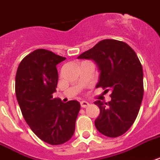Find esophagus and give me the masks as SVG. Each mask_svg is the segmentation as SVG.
Here are the masks:
<instances>
[{
  "label": "esophagus",
  "mask_w": 160,
  "mask_h": 160,
  "mask_svg": "<svg viewBox=\"0 0 160 160\" xmlns=\"http://www.w3.org/2000/svg\"><path fill=\"white\" fill-rule=\"evenodd\" d=\"M89 106V103L87 102H85V101H82L80 102V107H83V108H85Z\"/></svg>",
  "instance_id": "34e87169"
}]
</instances>
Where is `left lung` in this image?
<instances>
[{
	"label": "left lung",
	"mask_w": 160,
	"mask_h": 160,
	"mask_svg": "<svg viewBox=\"0 0 160 160\" xmlns=\"http://www.w3.org/2000/svg\"><path fill=\"white\" fill-rule=\"evenodd\" d=\"M78 58L93 59L101 71L96 87L112 91L110 102H95L100 108L96 129L109 138L122 135L133 124L143 96V74L137 54L126 42L104 39Z\"/></svg>",
	"instance_id": "1"
}]
</instances>
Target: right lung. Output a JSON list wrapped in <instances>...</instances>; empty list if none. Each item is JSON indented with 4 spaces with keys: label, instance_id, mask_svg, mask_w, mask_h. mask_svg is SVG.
I'll return each instance as SVG.
<instances>
[{
    "label": "right lung",
    "instance_id": "1",
    "mask_svg": "<svg viewBox=\"0 0 160 160\" xmlns=\"http://www.w3.org/2000/svg\"><path fill=\"white\" fill-rule=\"evenodd\" d=\"M65 59L52 51L36 49L21 61L15 92L26 122L40 139L51 145L69 141L80 112L77 101L62 103L53 98L58 84L56 65Z\"/></svg>",
    "mask_w": 160,
    "mask_h": 160
}]
</instances>
